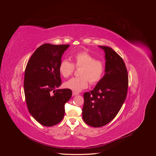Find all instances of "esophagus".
<instances>
[{
    "instance_id": "1",
    "label": "esophagus",
    "mask_w": 156,
    "mask_h": 156,
    "mask_svg": "<svg viewBox=\"0 0 156 156\" xmlns=\"http://www.w3.org/2000/svg\"><path fill=\"white\" fill-rule=\"evenodd\" d=\"M77 95H79V94L77 92H73V96H77Z\"/></svg>"
}]
</instances>
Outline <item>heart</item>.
<instances>
[{"label":"heart","instance_id":"obj_1","mask_svg":"<svg viewBox=\"0 0 156 156\" xmlns=\"http://www.w3.org/2000/svg\"><path fill=\"white\" fill-rule=\"evenodd\" d=\"M75 67L81 68L79 75L80 77H73L65 82L64 87L74 92H80L88 87V81L96 84L100 81L105 65L103 61L96 60L95 57L87 52H80L73 56ZM68 60H63L59 66V72L65 78L69 77L74 71V66Z\"/></svg>","mask_w":156,"mask_h":156}]
</instances>
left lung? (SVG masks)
Here are the masks:
<instances>
[{
	"mask_svg": "<svg viewBox=\"0 0 156 156\" xmlns=\"http://www.w3.org/2000/svg\"><path fill=\"white\" fill-rule=\"evenodd\" d=\"M98 47L105 53V74L92 90L83 94V119L94 127L106 125L116 116L126 100L128 87L124 60L112 48Z\"/></svg>",
	"mask_w": 156,
	"mask_h": 156,
	"instance_id": "8db88e82",
	"label": "left lung"
}]
</instances>
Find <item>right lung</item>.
<instances>
[{
	"label": "right lung",
	"instance_id": "right-lung-1",
	"mask_svg": "<svg viewBox=\"0 0 156 156\" xmlns=\"http://www.w3.org/2000/svg\"><path fill=\"white\" fill-rule=\"evenodd\" d=\"M69 47L43 44L34 51L27 65L24 91L28 109L44 126H53L62 121L64 105L72 95L68 88L56 90L62 84L59 66Z\"/></svg>",
	"mask_w": 156,
	"mask_h": 156
}]
</instances>
